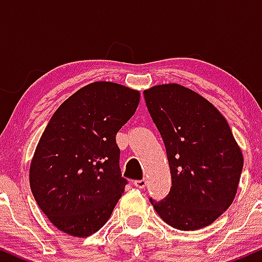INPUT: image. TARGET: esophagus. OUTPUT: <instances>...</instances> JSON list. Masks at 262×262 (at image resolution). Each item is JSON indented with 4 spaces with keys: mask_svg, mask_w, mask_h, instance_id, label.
Returning a JSON list of instances; mask_svg holds the SVG:
<instances>
[{
    "mask_svg": "<svg viewBox=\"0 0 262 262\" xmlns=\"http://www.w3.org/2000/svg\"><path fill=\"white\" fill-rule=\"evenodd\" d=\"M146 179H143V180H137V181H134V186L138 188H145L146 186Z\"/></svg>",
    "mask_w": 262,
    "mask_h": 262,
    "instance_id": "obj_1",
    "label": "esophagus"
}]
</instances>
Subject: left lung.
I'll use <instances>...</instances> for the list:
<instances>
[{
  "instance_id": "obj_1",
  "label": "left lung",
  "mask_w": 262,
  "mask_h": 262,
  "mask_svg": "<svg viewBox=\"0 0 262 262\" xmlns=\"http://www.w3.org/2000/svg\"><path fill=\"white\" fill-rule=\"evenodd\" d=\"M170 165L171 189L150 198L160 218L179 230H197L221 217L235 198L243 159L222 113L197 92L177 83L144 91Z\"/></svg>"
}]
</instances>
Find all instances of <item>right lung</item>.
Masks as SVG:
<instances>
[{
  "label": "right lung",
  "instance_id": "right-lung-1",
  "mask_svg": "<svg viewBox=\"0 0 262 262\" xmlns=\"http://www.w3.org/2000/svg\"><path fill=\"white\" fill-rule=\"evenodd\" d=\"M140 93L96 81L61 103L41 134L29 169L38 206L59 230L86 237L100 230L127 185L116 135Z\"/></svg>",
  "mask_w": 262,
  "mask_h": 262
}]
</instances>
